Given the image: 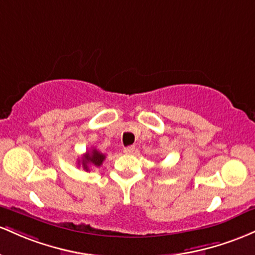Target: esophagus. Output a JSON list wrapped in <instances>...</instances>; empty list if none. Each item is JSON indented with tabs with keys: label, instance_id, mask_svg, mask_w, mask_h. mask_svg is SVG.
<instances>
[{
	"label": "esophagus",
	"instance_id": "1",
	"mask_svg": "<svg viewBox=\"0 0 255 255\" xmlns=\"http://www.w3.org/2000/svg\"><path fill=\"white\" fill-rule=\"evenodd\" d=\"M135 151V147L133 145H128V147L124 148V153L125 154H132Z\"/></svg>",
	"mask_w": 255,
	"mask_h": 255
}]
</instances>
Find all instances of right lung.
<instances>
[{
	"mask_svg": "<svg viewBox=\"0 0 255 255\" xmlns=\"http://www.w3.org/2000/svg\"><path fill=\"white\" fill-rule=\"evenodd\" d=\"M105 159V154H102L101 151H99L94 148V149H91L90 151H87L81 160H78V165H82L85 171H89L90 165H93L94 167H100Z\"/></svg>",
	"mask_w": 255,
	"mask_h": 255,
	"instance_id": "1",
	"label": "right lung"
}]
</instances>
